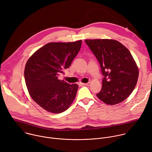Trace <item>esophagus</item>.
I'll return each mask as SVG.
<instances>
[{
  "label": "esophagus",
  "instance_id": "esophagus-1",
  "mask_svg": "<svg viewBox=\"0 0 152 152\" xmlns=\"http://www.w3.org/2000/svg\"><path fill=\"white\" fill-rule=\"evenodd\" d=\"M83 85H84V86H90V82H88V83H81Z\"/></svg>",
  "mask_w": 152,
  "mask_h": 152
}]
</instances>
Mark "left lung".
<instances>
[{
  "label": "left lung",
  "mask_w": 152,
  "mask_h": 152,
  "mask_svg": "<svg viewBox=\"0 0 152 152\" xmlns=\"http://www.w3.org/2000/svg\"><path fill=\"white\" fill-rule=\"evenodd\" d=\"M85 42L98 60L104 76L97 97L108 105L125 100L134 90L139 74L129 50L113 39H86Z\"/></svg>",
  "instance_id": "left-lung-1"
}]
</instances>
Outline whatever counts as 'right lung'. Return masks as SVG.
<instances>
[{
  "label": "right lung",
  "instance_id": "obj_1",
  "mask_svg": "<svg viewBox=\"0 0 152 152\" xmlns=\"http://www.w3.org/2000/svg\"><path fill=\"white\" fill-rule=\"evenodd\" d=\"M81 44V40L50 42L27 60L24 79L28 92L32 99L46 111L62 113L74 101L78 86L58 80V76L71 66Z\"/></svg>",
  "mask_w": 152,
  "mask_h": 152
}]
</instances>
